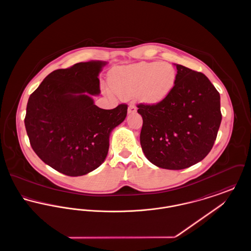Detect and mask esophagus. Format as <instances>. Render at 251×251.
I'll list each match as a JSON object with an SVG mask.
<instances>
[{"label": "esophagus", "mask_w": 251, "mask_h": 251, "mask_svg": "<svg viewBox=\"0 0 251 251\" xmlns=\"http://www.w3.org/2000/svg\"><path fill=\"white\" fill-rule=\"evenodd\" d=\"M136 112V106L133 104H130L128 107V113L131 114V113H135Z\"/></svg>", "instance_id": "1"}]
</instances>
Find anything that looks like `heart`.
<instances>
[{
    "label": "heart",
    "instance_id": "1",
    "mask_svg": "<svg viewBox=\"0 0 251 251\" xmlns=\"http://www.w3.org/2000/svg\"><path fill=\"white\" fill-rule=\"evenodd\" d=\"M176 79V69L168 62H141L113 71L109 84L120 95H137L144 102L156 104L169 95Z\"/></svg>",
    "mask_w": 251,
    "mask_h": 251
}]
</instances>
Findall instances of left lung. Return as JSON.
Instances as JSON below:
<instances>
[{
	"mask_svg": "<svg viewBox=\"0 0 251 251\" xmlns=\"http://www.w3.org/2000/svg\"><path fill=\"white\" fill-rule=\"evenodd\" d=\"M176 83L156 104H137L143 125L140 144L156 167L179 170L211 151L222 120L220 95L201 72L176 64Z\"/></svg>",
	"mask_w": 251,
	"mask_h": 251,
	"instance_id": "left-lung-1",
	"label": "left lung"
}]
</instances>
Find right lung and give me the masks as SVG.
I'll list each match as a JSON object with an SVG mask.
<instances>
[{
	"mask_svg": "<svg viewBox=\"0 0 251 251\" xmlns=\"http://www.w3.org/2000/svg\"><path fill=\"white\" fill-rule=\"evenodd\" d=\"M105 62H81L50 73L30 95L24 124L30 144L45 164L68 176H83L107 156L112 130L125 120L128 105L99 108L98 78Z\"/></svg>",
	"mask_w": 251,
	"mask_h": 251,
	"instance_id": "obj_1",
	"label": "right lung"
}]
</instances>
